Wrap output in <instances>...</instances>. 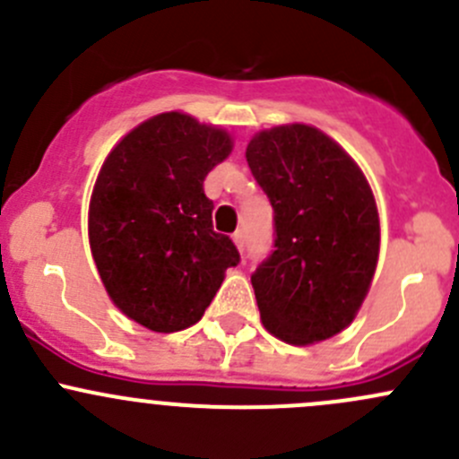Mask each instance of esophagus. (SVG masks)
<instances>
[{
    "instance_id": "34e87169",
    "label": "esophagus",
    "mask_w": 459,
    "mask_h": 459,
    "mask_svg": "<svg viewBox=\"0 0 459 459\" xmlns=\"http://www.w3.org/2000/svg\"><path fill=\"white\" fill-rule=\"evenodd\" d=\"M233 242H235V247L239 248V253H244V233L242 230H238V233L233 235Z\"/></svg>"
}]
</instances>
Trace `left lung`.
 I'll return each instance as SVG.
<instances>
[{
  "label": "left lung",
  "instance_id": "8db88e82",
  "mask_svg": "<svg viewBox=\"0 0 459 459\" xmlns=\"http://www.w3.org/2000/svg\"><path fill=\"white\" fill-rule=\"evenodd\" d=\"M247 161L266 193L275 251L251 275L264 326L295 346L353 322L379 255L371 186L344 148L307 124L262 131Z\"/></svg>",
  "mask_w": 459,
  "mask_h": 459
}]
</instances>
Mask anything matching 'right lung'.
I'll list each match as a JSON object with an SVG mask.
<instances>
[{
	"instance_id": "right-lung-1",
	"label": "right lung",
	"mask_w": 459,
	"mask_h": 459,
	"mask_svg": "<svg viewBox=\"0 0 459 459\" xmlns=\"http://www.w3.org/2000/svg\"><path fill=\"white\" fill-rule=\"evenodd\" d=\"M233 151L230 135L161 113L110 151L88 208V239L115 307L155 333L200 322L239 253L212 230L204 179Z\"/></svg>"
}]
</instances>
